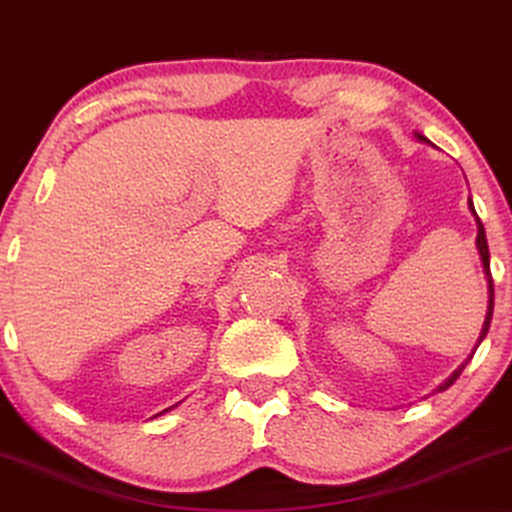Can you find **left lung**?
Instances as JSON below:
<instances>
[{
    "mask_svg": "<svg viewBox=\"0 0 512 512\" xmlns=\"http://www.w3.org/2000/svg\"><path fill=\"white\" fill-rule=\"evenodd\" d=\"M419 140H426L424 135H417ZM468 208H470V213L475 215V222H478V250H480V260H482V269H485V276H487V285H489V306H487V316H485V325H482V332H480V339L478 342H482V339L487 337V332H489V323H492V313H494V281H492V271H489V245H487V236H485V227H482V222H480V217H478V213H475V208H473V201L468 199ZM473 358V356H468V360ZM468 360L466 363H463L459 370H454L452 372V377H449L445 384H440L438 386V391H445V388H449L454 384L456 379H459V374L463 372V367L468 365Z\"/></svg>",
    "mask_w": 512,
    "mask_h": 512,
    "instance_id": "obj_1",
    "label": "left lung"
}]
</instances>
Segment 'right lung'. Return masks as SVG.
I'll use <instances>...</instances> for the list:
<instances>
[{"label": "right lung", "instance_id": "obj_1", "mask_svg": "<svg viewBox=\"0 0 512 512\" xmlns=\"http://www.w3.org/2000/svg\"><path fill=\"white\" fill-rule=\"evenodd\" d=\"M166 412H168V410H166Z\"/></svg>", "mask_w": 512, "mask_h": 512}]
</instances>
